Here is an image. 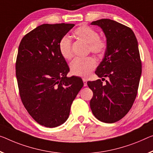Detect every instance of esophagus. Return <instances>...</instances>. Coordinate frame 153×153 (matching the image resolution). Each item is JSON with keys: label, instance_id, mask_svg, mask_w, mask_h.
<instances>
[{"label": "esophagus", "instance_id": "obj_1", "mask_svg": "<svg viewBox=\"0 0 153 153\" xmlns=\"http://www.w3.org/2000/svg\"><path fill=\"white\" fill-rule=\"evenodd\" d=\"M83 85H84V86H87V82H88V81H87V79H85V78H83Z\"/></svg>", "mask_w": 153, "mask_h": 153}]
</instances>
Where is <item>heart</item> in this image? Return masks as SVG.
<instances>
[{"instance_id": "1", "label": "heart", "mask_w": 153, "mask_h": 153, "mask_svg": "<svg viewBox=\"0 0 153 153\" xmlns=\"http://www.w3.org/2000/svg\"><path fill=\"white\" fill-rule=\"evenodd\" d=\"M77 39H81L89 45V51L97 56H102L106 52L107 43L105 39L99 37L98 31L86 25L80 26L73 31ZM59 51L65 59L70 60L73 57L72 41L66 36L62 37L59 42ZM97 66L94 58H76L70 64V72L72 74L79 76H88Z\"/></svg>"}]
</instances>
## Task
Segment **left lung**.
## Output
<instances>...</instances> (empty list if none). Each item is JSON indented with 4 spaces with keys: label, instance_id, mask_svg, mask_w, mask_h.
Segmentation results:
<instances>
[{
    "label": "left lung",
    "instance_id": "8db88e82",
    "mask_svg": "<svg viewBox=\"0 0 153 153\" xmlns=\"http://www.w3.org/2000/svg\"><path fill=\"white\" fill-rule=\"evenodd\" d=\"M107 37V48L95 73L100 79L88 81L93 91L90 108L98 120L114 123L132 107L139 87L142 62L136 37L131 29L110 19L94 21Z\"/></svg>",
    "mask_w": 153,
    "mask_h": 153
}]
</instances>
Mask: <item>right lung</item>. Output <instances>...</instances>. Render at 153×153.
<instances>
[{
  "label": "right lung",
  "mask_w": 153,
  "mask_h": 153,
  "mask_svg": "<svg viewBox=\"0 0 153 153\" xmlns=\"http://www.w3.org/2000/svg\"><path fill=\"white\" fill-rule=\"evenodd\" d=\"M74 24H44L23 37L18 47L16 74L22 104L37 123L54 128L67 120L70 107L83 86L68 77L69 67L59 42Z\"/></svg>",
  "instance_id": "obj_1"
}]
</instances>
